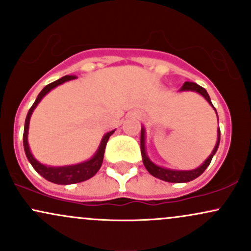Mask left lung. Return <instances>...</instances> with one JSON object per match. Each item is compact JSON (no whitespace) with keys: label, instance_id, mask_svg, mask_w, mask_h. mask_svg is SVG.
Listing matches in <instances>:
<instances>
[{"label":"left lung","instance_id":"left-lung-1","mask_svg":"<svg viewBox=\"0 0 251 251\" xmlns=\"http://www.w3.org/2000/svg\"><path fill=\"white\" fill-rule=\"evenodd\" d=\"M183 91H192V92H197L200 93L201 97H204V99L208 101L210 105L214 107L212 105L211 100H210V97L208 94V92L205 91V88H203L201 86L197 85L195 82H184V85L181 86L180 92ZM214 109L216 111V108L214 107ZM216 114H217V111H216ZM218 117V116H217ZM220 140H221V129H217V143H216L214 151L211 152V154L206 158V160L201 164V166H198L197 169L194 170H171V169H165L162 168V166H158L155 165L154 163H152L150 160V158L146 154V150H145V128L142 127V132H140V151H142V157H143V163L145 165V168L151 174L153 177L158 178V179H162L165 181H169V183H188L190 180H194L197 177L203 174L205 171V169L208 168L209 164L211 163L212 157H214L216 151H217L218 146H220Z\"/></svg>","mask_w":251,"mask_h":251}]
</instances>
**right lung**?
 I'll return each instance as SVG.
<instances>
[{"label": "right lung", "instance_id": "obj_1", "mask_svg": "<svg viewBox=\"0 0 251 251\" xmlns=\"http://www.w3.org/2000/svg\"><path fill=\"white\" fill-rule=\"evenodd\" d=\"M75 79L74 75H66L62 76L61 79L56 80V81L50 83V85L46 86L45 88L42 89L41 92L37 96L35 102L33 103L29 111H28L27 118H25V131H24V146H25V155H27L28 160L31 164L35 171L39 175H41L45 179L51 181V183L55 184H60V185H67V184H75V183H80V181H85L89 179V178L93 177L94 175L99 171L100 166H101L102 160H103V153H105V149H106V144H107L109 137L114 133L113 131L108 132L102 137L101 143H100L99 149L96 152V154L91 158V159L86 160L83 163H79L75 164V165H67V166H47L43 165L40 162L34 158V155L31 154L29 145H28V128H29V120L31 117V113L35 109L37 106V103L42 100V98L50 92L51 89L55 88L56 86L61 85V83L68 81V80H73Z\"/></svg>", "mask_w": 251, "mask_h": 251}]
</instances>
